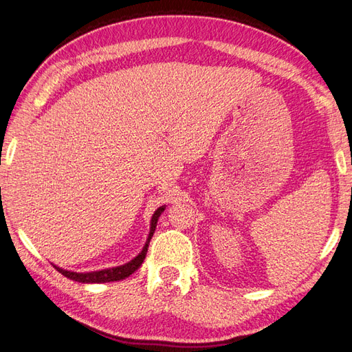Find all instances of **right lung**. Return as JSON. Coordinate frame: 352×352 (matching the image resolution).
I'll return each mask as SVG.
<instances>
[{"label":"right lung","instance_id":"right-lung-1","mask_svg":"<svg viewBox=\"0 0 352 352\" xmlns=\"http://www.w3.org/2000/svg\"><path fill=\"white\" fill-rule=\"evenodd\" d=\"M164 209H166V204L161 206V208H158L155 212H153L146 243H144L140 254L134 256L131 261H128L122 265H116V267H109V269H102V270H97V272H87V273H77V272H72V270H65L63 267H58V265H55V264H54V267L65 278L76 280V282H82V284H104V282H115V280H122V279L128 278L140 267L143 260H144V256H146L149 242H151L153 233H155L158 218L161 217V213L164 212Z\"/></svg>","mask_w":352,"mask_h":352}]
</instances>
